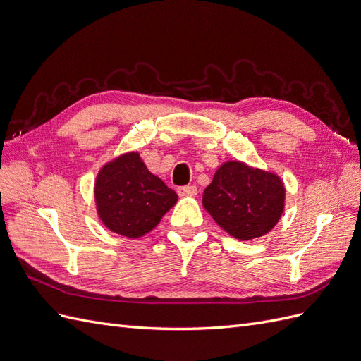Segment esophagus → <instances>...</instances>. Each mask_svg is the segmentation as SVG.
<instances>
[{
  "mask_svg": "<svg viewBox=\"0 0 361 361\" xmlns=\"http://www.w3.org/2000/svg\"><path fill=\"white\" fill-rule=\"evenodd\" d=\"M178 194L180 195V197H194V195H197V187H194V185L180 187L178 190Z\"/></svg>",
  "mask_w": 361,
  "mask_h": 361,
  "instance_id": "obj_1",
  "label": "esophagus"
}]
</instances>
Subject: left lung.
I'll return each mask as SVG.
<instances>
[{
  "label": "left lung",
  "mask_w": 361,
  "mask_h": 361,
  "mask_svg": "<svg viewBox=\"0 0 361 361\" xmlns=\"http://www.w3.org/2000/svg\"><path fill=\"white\" fill-rule=\"evenodd\" d=\"M286 190L276 173L227 161L203 191V206L228 235L250 241L272 231L285 209Z\"/></svg>",
  "instance_id": "obj_1"
}]
</instances>
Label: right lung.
I'll list each match as a JSON object with an SVG mask.
<instances>
[{"label": "right lung", "mask_w": 361, "mask_h": 361, "mask_svg": "<svg viewBox=\"0 0 361 361\" xmlns=\"http://www.w3.org/2000/svg\"><path fill=\"white\" fill-rule=\"evenodd\" d=\"M94 200L106 228L137 239L157 227L176 204L178 194L147 170L138 152H128L97 173Z\"/></svg>", "instance_id": "add662e5"}]
</instances>
